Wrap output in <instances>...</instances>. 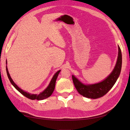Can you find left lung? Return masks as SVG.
I'll return each instance as SVG.
<instances>
[{"instance_id":"left-lung-1","label":"left lung","mask_w":130,"mask_h":130,"mask_svg":"<svg viewBox=\"0 0 130 130\" xmlns=\"http://www.w3.org/2000/svg\"><path fill=\"white\" fill-rule=\"evenodd\" d=\"M122 67V53L118 46L117 61L113 70L107 78L98 83L92 85H84L72 75L75 87L80 94L88 98L96 99L101 98L109 92L113 86L119 76Z\"/></svg>"}]
</instances>
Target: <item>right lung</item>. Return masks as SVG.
Here are the masks:
<instances>
[{
	"instance_id": "right-lung-1",
	"label": "right lung",
	"mask_w": 130,
	"mask_h": 130,
	"mask_svg": "<svg viewBox=\"0 0 130 130\" xmlns=\"http://www.w3.org/2000/svg\"><path fill=\"white\" fill-rule=\"evenodd\" d=\"M6 70H7V73L8 78H9L10 83L13 85L14 87L18 91H19L22 94H23L24 96H25L27 98H28L30 99H32V100H34V99H37V100H43V99L48 98L51 95L55 89L56 79L57 78L58 75H59L60 71H61V70H59L57 72L55 73V74L53 76V78H52V79H51L50 83L48 86L47 87L46 89L44 90L43 92L41 93L40 94H32L27 93L26 92H24V91H23V90L20 89V88H19L17 85L14 83V82L13 81V80L12 79V78H11V77L9 74V72H8L7 67H6Z\"/></svg>"
}]
</instances>
